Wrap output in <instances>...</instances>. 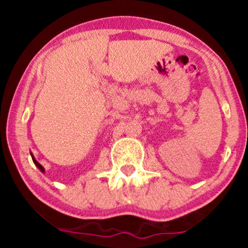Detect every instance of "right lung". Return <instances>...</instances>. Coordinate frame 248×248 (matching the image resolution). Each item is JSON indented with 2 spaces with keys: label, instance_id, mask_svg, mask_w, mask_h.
<instances>
[{
  "label": "right lung",
  "instance_id": "right-lung-1",
  "mask_svg": "<svg viewBox=\"0 0 248 248\" xmlns=\"http://www.w3.org/2000/svg\"><path fill=\"white\" fill-rule=\"evenodd\" d=\"M31 157H32V161H33V163H35V164H36V167H37V168H38V169H39V170H41V171H42V172H44V168H43V167L41 166V164H39V163H38V162H37V161H36V158H35V157H33V155H32V154H31Z\"/></svg>",
  "mask_w": 248,
  "mask_h": 248
}]
</instances>
